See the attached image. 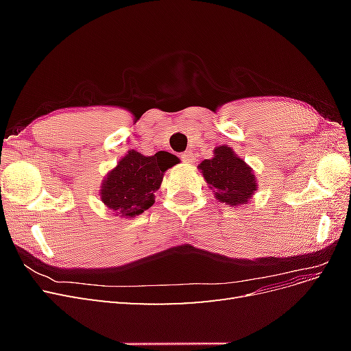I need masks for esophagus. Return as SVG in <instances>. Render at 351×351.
I'll return each instance as SVG.
<instances>
[{
    "label": "esophagus",
    "mask_w": 351,
    "mask_h": 351,
    "mask_svg": "<svg viewBox=\"0 0 351 351\" xmlns=\"http://www.w3.org/2000/svg\"><path fill=\"white\" fill-rule=\"evenodd\" d=\"M192 152H183L182 154V159H183V161L184 162H192Z\"/></svg>",
    "instance_id": "obj_1"
}]
</instances>
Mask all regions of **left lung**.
<instances>
[{
	"instance_id": "8db88e82",
	"label": "left lung",
	"mask_w": 351,
	"mask_h": 351,
	"mask_svg": "<svg viewBox=\"0 0 351 351\" xmlns=\"http://www.w3.org/2000/svg\"><path fill=\"white\" fill-rule=\"evenodd\" d=\"M199 169L215 190V197L231 206L244 205L258 189L250 167L226 145L217 147L214 158L202 161Z\"/></svg>"
}]
</instances>
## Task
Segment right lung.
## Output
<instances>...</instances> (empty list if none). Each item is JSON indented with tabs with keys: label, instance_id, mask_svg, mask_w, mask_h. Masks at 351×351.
<instances>
[{
	"label": "right lung",
	"instance_id": "add662e5",
	"mask_svg": "<svg viewBox=\"0 0 351 351\" xmlns=\"http://www.w3.org/2000/svg\"><path fill=\"white\" fill-rule=\"evenodd\" d=\"M177 162V156L164 151L152 156L130 151L104 180L101 199L121 217L141 215L155 204L164 173Z\"/></svg>",
	"mask_w": 351,
	"mask_h": 351
}]
</instances>
